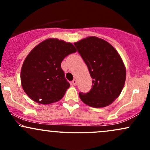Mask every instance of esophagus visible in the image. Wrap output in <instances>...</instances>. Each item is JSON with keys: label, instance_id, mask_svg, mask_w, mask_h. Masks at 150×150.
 <instances>
[{"label": "esophagus", "instance_id": "esophagus-1", "mask_svg": "<svg viewBox=\"0 0 150 150\" xmlns=\"http://www.w3.org/2000/svg\"><path fill=\"white\" fill-rule=\"evenodd\" d=\"M77 80H73V81H72V84H73V85H77Z\"/></svg>", "mask_w": 150, "mask_h": 150}]
</instances>
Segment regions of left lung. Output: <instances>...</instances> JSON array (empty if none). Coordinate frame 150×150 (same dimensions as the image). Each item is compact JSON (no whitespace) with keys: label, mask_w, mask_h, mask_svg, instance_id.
I'll return each instance as SVG.
<instances>
[{"label":"left lung","mask_w":150,"mask_h":150,"mask_svg":"<svg viewBox=\"0 0 150 150\" xmlns=\"http://www.w3.org/2000/svg\"><path fill=\"white\" fill-rule=\"evenodd\" d=\"M92 78L89 92H80L85 104L94 108L108 106L118 97L124 87L126 70L119 53L109 43L89 37L74 43Z\"/></svg>","instance_id":"8db88e82"}]
</instances>
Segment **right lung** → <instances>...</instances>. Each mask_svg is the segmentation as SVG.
<instances>
[{"label": "right lung", "mask_w": 150, "mask_h": 150, "mask_svg": "<svg viewBox=\"0 0 150 150\" xmlns=\"http://www.w3.org/2000/svg\"><path fill=\"white\" fill-rule=\"evenodd\" d=\"M76 51L71 43L58 39H48L36 46L26 57L21 69L22 86L27 96L42 104L61 99L70 87L61 62Z\"/></svg>", "instance_id": "right-lung-1"}]
</instances>
